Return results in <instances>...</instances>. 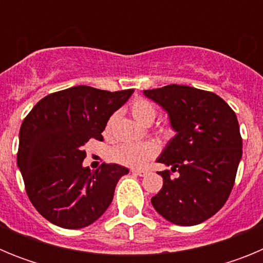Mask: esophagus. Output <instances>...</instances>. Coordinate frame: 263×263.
<instances>
[{
  "instance_id": "1",
  "label": "esophagus",
  "mask_w": 263,
  "mask_h": 263,
  "mask_svg": "<svg viewBox=\"0 0 263 263\" xmlns=\"http://www.w3.org/2000/svg\"><path fill=\"white\" fill-rule=\"evenodd\" d=\"M132 173L136 174V175H138V176H145V175H147L148 170H146V168H132Z\"/></svg>"
}]
</instances>
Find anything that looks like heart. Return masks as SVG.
<instances>
[{
    "instance_id": "obj_1",
    "label": "heart",
    "mask_w": 263,
    "mask_h": 263,
    "mask_svg": "<svg viewBox=\"0 0 263 263\" xmlns=\"http://www.w3.org/2000/svg\"><path fill=\"white\" fill-rule=\"evenodd\" d=\"M129 110L138 122L143 125H150L157 118L158 110L154 104L143 97H138L132 101ZM116 115H111L104 126V136H110L113 125H115ZM162 133L168 134V129H162ZM158 153V147L154 142H141V143H120L110 150V159L116 163L124 164L129 167H139L145 163L146 160L152 159Z\"/></svg>"
}]
</instances>
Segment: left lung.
<instances>
[{"mask_svg":"<svg viewBox=\"0 0 263 263\" xmlns=\"http://www.w3.org/2000/svg\"><path fill=\"white\" fill-rule=\"evenodd\" d=\"M168 111L178 132L158 162L163 185L152 204L176 225H196L221 210L231 195L242 155V138L233 109L220 96L187 85L145 90ZM173 172L178 175L174 178Z\"/></svg>","mask_w":263,"mask_h":263,"instance_id":"8db88e82","label":"left lung"}]
</instances>
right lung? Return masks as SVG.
<instances>
[{"label":"right lung","instance_id":"add662e5","mask_svg":"<svg viewBox=\"0 0 263 263\" xmlns=\"http://www.w3.org/2000/svg\"><path fill=\"white\" fill-rule=\"evenodd\" d=\"M133 92L78 85L47 95L25 117L17 163L30 201L46 220L79 229L110 205L116 184L129 170L101 164L90 173L83 167L84 145L92 138L103 141L108 118Z\"/></svg>","mask_w":263,"mask_h":263}]
</instances>
